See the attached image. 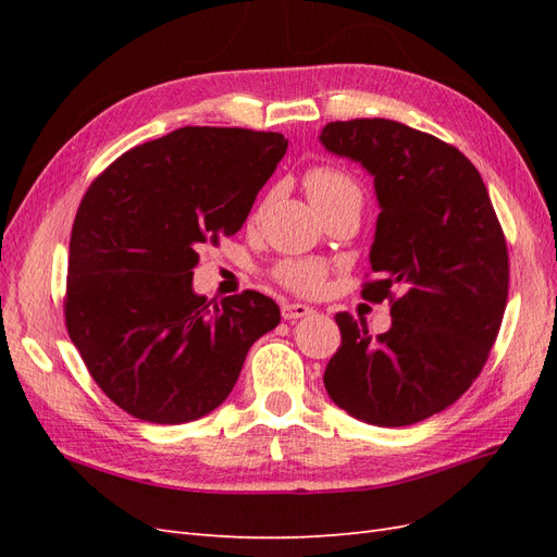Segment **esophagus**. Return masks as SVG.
Returning <instances> with one entry per match:
<instances>
[{"mask_svg":"<svg viewBox=\"0 0 557 557\" xmlns=\"http://www.w3.org/2000/svg\"><path fill=\"white\" fill-rule=\"evenodd\" d=\"M313 309L309 305H299V301H283L281 305V315L285 320H297V318H307L311 315Z\"/></svg>","mask_w":557,"mask_h":557,"instance_id":"esophagus-1","label":"esophagus"}]
</instances>
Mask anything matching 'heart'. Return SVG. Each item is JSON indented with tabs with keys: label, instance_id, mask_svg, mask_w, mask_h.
Listing matches in <instances>:
<instances>
[{
	"label": "heart",
	"instance_id": "obj_1",
	"mask_svg": "<svg viewBox=\"0 0 557 557\" xmlns=\"http://www.w3.org/2000/svg\"><path fill=\"white\" fill-rule=\"evenodd\" d=\"M305 188L318 209H325L336 205L342 199H360V185L352 181L346 172L336 170V166H313L305 178ZM327 269L318 260H283L276 269L274 276L295 293H318L323 288Z\"/></svg>",
	"mask_w": 557,
	"mask_h": 557
}]
</instances>
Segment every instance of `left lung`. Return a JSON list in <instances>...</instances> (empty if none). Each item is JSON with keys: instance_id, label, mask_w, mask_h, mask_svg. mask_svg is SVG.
<instances>
[{"instance_id": "obj_1", "label": "left lung", "mask_w": 557, "mask_h": 557, "mask_svg": "<svg viewBox=\"0 0 557 557\" xmlns=\"http://www.w3.org/2000/svg\"><path fill=\"white\" fill-rule=\"evenodd\" d=\"M318 139L374 178L381 213L369 264L381 278L362 297L403 290L391 330L374 339L364 320L334 315L342 346L325 391L362 423H420L465 395L497 339L509 295L504 232L476 166L432 134L356 117L327 123Z\"/></svg>"}]
</instances>
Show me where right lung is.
Masks as SVG:
<instances>
[{"label":"right lung","instance_id":"right-lung-1","mask_svg":"<svg viewBox=\"0 0 557 557\" xmlns=\"http://www.w3.org/2000/svg\"><path fill=\"white\" fill-rule=\"evenodd\" d=\"M288 141L278 132L181 127L97 176L70 242L64 318L107 397L158 425L190 423L232 393L248 348L281 320L262 293L209 301L197 248L242 230Z\"/></svg>","mask_w":557,"mask_h":557}]
</instances>
